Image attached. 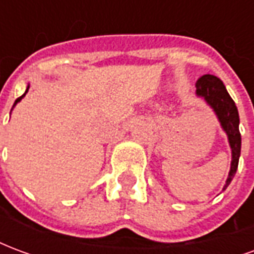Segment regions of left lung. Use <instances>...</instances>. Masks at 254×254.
<instances>
[{"label": "left lung", "instance_id": "8db88e82", "mask_svg": "<svg viewBox=\"0 0 254 254\" xmlns=\"http://www.w3.org/2000/svg\"><path fill=\"white\" fill-rule=\"evenodd\" d=\"M196 94L204 98L208 105L211 106L218 116L220 125L223 130L227 133L230 147H231V169H230L229 178L226 181L223 190L229 187L231 180L234 178L235 171L238 169V160L241 155V133H240V116L235 102L227 92V89L222 83V80L212 74H204L197 80Z\"/></svg>", "mask_w": 254, "mask_h": 254}]
</instances>
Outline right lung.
Instances as JSON below:
<instances>
[{"instance_id":"1","label":"right lung","mask_w":254,"mask_h":254,"mask_svg":"<svg viewBox=\"0 0 254 254\" xmlns=\"http://www.w3.org/2000/svg\"><path fill=\"white\" fill-rule=\"evenodd\" d=\"M28 88H30V87H28ZM28 88H27V91H28ZM27 91H25V94H27ZM25 94H24V95H21V96H20V98H17V99H16V102H14V105H13V106H16V103H17V102H19V100H21V98H24Z\"/></svg>"}]
</instances>
